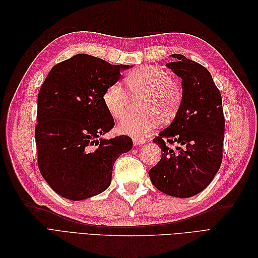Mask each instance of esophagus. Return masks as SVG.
<instances>
[{
	"instance_id": "34e87169",
	"label": "esophagus",
	"mask_w": 258,
	"mask_h": 258,
	"mask_svg": "<svg viewBox=\"0 0 258 258\" xmlns=\"http://www.w3.org/2000/svg\"><path fill=\"white\" fill-rule=\"evenodd\" d=\"M146 142V140L144 139H138V138H134V144L135 145H142Z\"/></svg>"
}]
</instances>
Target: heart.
I'll use <instances>...</instances> for the list:
<instances>
[{
  "label": "heart",
  "instance_id": "1",
  "mask_svg": "<svg viewBox=\"0 0 258 258\" xmlns=\"http://www.w3.org/2000/svg\"><path fill=\"white\" fill-rule=\"evenodd\" d=\"M127 88L120 83L108 85L102 93L103 104L115 119L120 120L129 112L131 97L144 96L141 110L143 115L129 116L118 126L121 134L135 138H144L159 127L161 118L173 119L183 103L182 83L170 76L166 69L157 66H144L128 74L124 79Z\"/></svg>",
  "mask_w": 258,
  "mask_h": 258
}]
</instances>
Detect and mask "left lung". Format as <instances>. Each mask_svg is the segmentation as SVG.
Segmentation results:
<instances>
[{
	"mask_svg": "<svg viewBox=\"0 0 258 258\" xmlns=\"http://www.w3.org/2000/svg\"><path fill=\"white\" fill-rule=\"evenodd\" d=\"M172 57L166 66L182 79L184 99L172 123L153 140L162 152L148 174L163 194L188 198L204 190L222 165L225 118L221 92L208 70L183 54Z\"/></svg>",
	"mask_w": 258,
	"mask_h": 258,
	"instance_id": "8db88e82",
	"label": "left lung"
}]
</instances>
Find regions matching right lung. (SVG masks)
<instances>
[{
    "instance_id": "right-lung-1",
    "label": "right lung",
    "mask_w": 258,
    "mask_h": 258,
    "mask_svg": "<svg viewBox=\"0 0 258 258\" xmlns=\"http://www.w3.org/2000/svg\"><path fill=\"white\" fill-rule=\"evenodd\" d=\"M128 68L79 53L52 67L38 91L37 166L63 198L77 201L104 191L116 159L132 148L128 136L100 138L115 124L102 93Z\"/></svg>"
}]
</instances>
